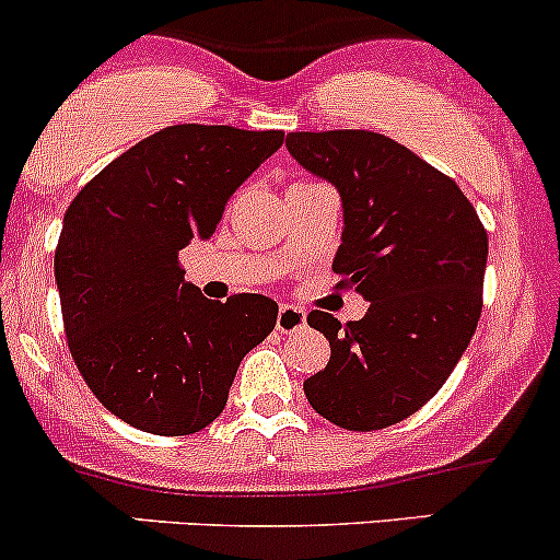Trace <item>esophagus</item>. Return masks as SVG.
Wrapping results in <instances>:
<instances>
[{
    "instance_id": "obj_1",
    "label": "esophagus",
    "mask_w": 560,
    "mask_h": 560,
    "mask_svg": "<svg viewBox=\"0 0 560 560\" xmlns=\"http://www.w3.org/2000/svg\"><path fill=\"white\" fill-rule=\"evenodd\" d=\"M304 323H306L304 310H299V306H291V304H282L278 310V323H275V328L280 332H296L299 328H304Z\"/></svg>"
}]
</instances>
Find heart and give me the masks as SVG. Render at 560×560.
Wrapping results in <instances>:
<instances>
[{
  "label": "heart",
  "mask_w": 560,
  "mask_h": 560,
  "mask_svg": "<svg viewBox=\"0 0 560 560\" xmlns=\"http://www.w3.org/2000/svg\"><path fill=\"white\" fill-rule=\"evenodd\" d=\"M306 185V182H301V185H293V187H304ZM293 187H291V190H293Z\"/></svg>",
  "instance_id": "b5f03b06"
}]
</instances>
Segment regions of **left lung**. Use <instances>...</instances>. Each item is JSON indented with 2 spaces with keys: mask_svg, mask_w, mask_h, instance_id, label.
Returning a JSON list of instances; mask_svg holds the SVG:
<instances>
[{
  "mask_svg": "<svg viewBox=\"0 0 560 560\" xmlns=\"http://www.w3.org/2000/svg\"><path fill=\"white\" fill-rule=\"evenodd\" d=\"M285 144L341 192L336 288H357L370 301L368 314L347 325L310 312L306 323L330 341V362L304 381V394L338 429H388L444 386L474 338L487 230L455 179L392 137L293 131Z\"/></svg>",
  "mask_w": 560,
  "mask_h": 560,
  "instance_id": "obj_1",
  "label": "left lung"
}]
</instances>
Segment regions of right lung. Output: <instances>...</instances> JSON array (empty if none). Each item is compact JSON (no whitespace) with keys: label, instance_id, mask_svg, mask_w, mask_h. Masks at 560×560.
I'll return each mask as SVG.
<instances>
[{"label":"right lung","instance_id":"add662e5","mask_svg":"<svg viewBox=\"0 0 560 560\" xmlns=\"http://www.w3.org/2000/svg\"><path fill=\"white\" fill-rule=\"evenodd\" d=\"M285 131L177 124L86 182L55 248L66 341L100 405L135 429L187 436L222 416L243 357L278 323L259 293L211 301L179 254L211 237L232 192Z\"/></svg>","mask_w":560,"mask_h":560}]
</instances>
